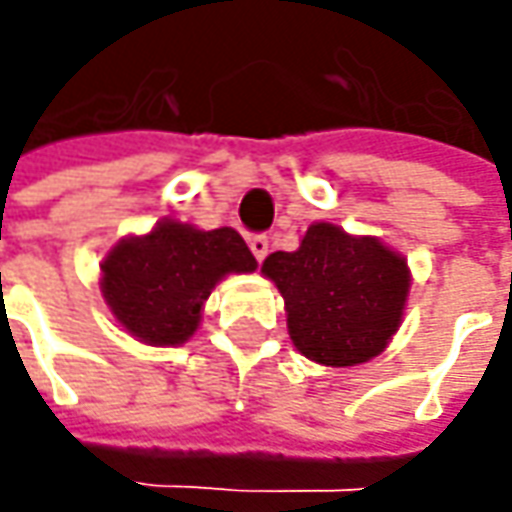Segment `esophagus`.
Instances as JSON below:
<instances>
[{
  "label": "esophagus",
  "mask_w": 512,
  "mask_h": 512,
  "mask_svg": "<svg viewBox=\"0 0 512 512\" xmlns=\"http://www.w3.org/2000/svg\"><path fill=\"white\" fill-rule=\"evenodd\" d=\"M247 245H250V250H253L256 262H265L267 250H270V239H267L265 233H256V236H250V239H247Z\"/></svg>",
  "instance_id": "esophagus-1"
}]
</instances>
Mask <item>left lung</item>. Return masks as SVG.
Masks as SVG:
<instances>
[{
    "mask_svg": "<svg viewBox=\"0 0 512 512\" xmlns=\"http://www.w3.org/2000/svg\"><path fill=\"white\" fill-rule=\"evenodd\" d=\"M262 273L285 296L293 344L330 367L379 356L399 330L410 287L399 253L327 222L307 227L299 250L270 253Z\"/></svg>",
    "mask_w": 512,
    "mask_h": 512,
    "instance_id": "1",
    "label": "left lung"
}]
</instances>
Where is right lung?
Returning a JSON list of instances; mask_svg holds the SVG:
<instances>
[{"mask_svg":"<svg viewBox=\"0 0 512 512\" xmlns=\"http://www.w3.org/2000/svg\"><path fill=\"white\" fill-rule=\"evenodd\" d=\"M256 267L245 239L230 230L159 222L142 239H125L102 265V293L128 333L148 344H182L199 327L210 290L225 273Z\"/></svg>","mask_w":512,"mask_h":512,"instance_id":"1","label":"right lung"}]
</instances>
